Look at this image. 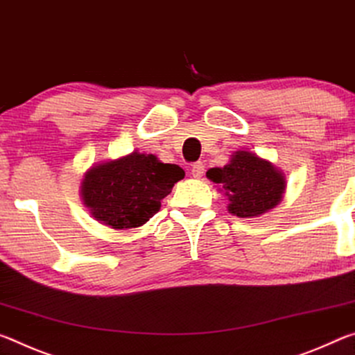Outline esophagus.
Returning <instances> with one entry per match:
<instances>
[{"label":"esophagus","instance_id":"esophagus-1","mask_svg":"<svg viewBox=\"0 0 355 355\" xmlns=\"http://www.w3.org/2000/svg\"><path fill=\"white\" fill-rule=\"evenodd\" d=\"M202 174H205V164H202V162H195V164L191 165V176L200 179Z\"/></svg>","mask_w":355,"mask_h":355}]
</instances>
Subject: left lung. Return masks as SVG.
I'll list each match as a JSON object with an SVG mask.
<instances>
[{"label":"left lung","instance_id":"left-lung-1","mask_svg":"<svg viewBox=\"0 0 355 355\" xmlns=\"http://www.w3.org/2000/svg\"><path fill=\"white\" fill-rule=\"evenodd\" d=\"M206 176L222 185L228 211L237 217H258L282 201L284 178L274 165L247 150H237L228 165L211 168Z\"/></svg>","mask_w":355,"mask_h":355}]
</instances>
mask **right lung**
I'll return each mask as SVG.
<instances>
[{"label": "right lung", "mask_w": 355, "mask_h": 355, "mask_svg": "<svg viewBox=\"0 0 355 355\" xmlns=\"http://www.w3.org/2000/svg\"><path fill=\"white\" fill-rule=\"evenodd\" d=\"M184 176L181 166L162 164L153 154L132 153L92 166L81 195L98 222L114 230L137 228L159 212L162 200Z\"/></svg>", "instance_id": "1"}]
</instances>
